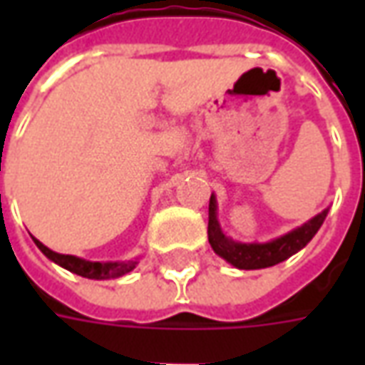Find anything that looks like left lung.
<instances>
[{
  "mask_svg": "<svg viewBox=\"0 0 365 365\" xmlns=\"http://www.w3.org/2000/svg\"><path fill=\"white\" fill-rule=\"evenodd\" d=\"M327 215H329V209H324L319 215H314L313 219L303 222L301 227L289 230L269 242H240V240H232L222 232L219 219H217V197H215V193H211L207 235H209V245L215 254H219L222 260L229 262L230 266L238 269H262L275 266V264L291 258L299 250H303L313 240L317 230L321 229Z\"/></svg>",
  "mask_w": 365,
  "mask_h": 365,
  "instance_id": "left-lung-1",
  "label": "left lung"
}]
</instances>
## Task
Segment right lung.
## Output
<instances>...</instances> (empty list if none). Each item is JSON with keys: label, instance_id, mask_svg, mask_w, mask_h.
<instances>
[{"label": "right lung", "instance_id": "right-lung-1", "mask_svg": "<svg viewBox=\"0 0 365 365\" xmlns=\"http://www.w3.org/2000/svg\"><path fill=\"white\" fill-rule=\"evenodd\" d=\"M35 240V245L38 246V250L52 260L54 264H58L68 272L72 274L82 275V277H88V279H115V277H120V275L128 274L136 268L138 264V258L128 262H90L83 260V258H78V256H70V254H58L46 248V246L41 242V240Z\"/></svg>", "mask_w": 365, "mask_h": 365}]
</instances>
